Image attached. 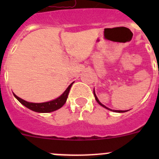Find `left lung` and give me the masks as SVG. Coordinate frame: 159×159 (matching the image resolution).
Segmentation results:
<instances>
[{
	"label": "left lung",
	"instance_id": "obj_1",
	"mask_svg": "<svg viewBox=\"0 0 159 159\" xmlns=\"http://www.w3.org/2000/svg\"><path fill=\"white\" fill-rule=\"evenodd\" d=\"M93 92H94V95H95V100L97 101V102H98V103H99V105H101V106H102V107H105V108H106V109H107V110L112 111H114V112H119V113H121V112H126V111H117V110H111V109H110V108L107 107L106 106H104V105L102 104V103H101V102H99V99H98V98H97L96 95H95V90H94V91H93Z\"/></svg>",
	"mask_w": 159,
	"mask_h": 159
}]
</instances>
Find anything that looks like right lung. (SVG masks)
Segmentation results:
<instances>
[{
  "label": "right lung",
  "mask_w": 159,
  "mask_h": 159,
  "mask_svg": "<svg viewBox=\"0 0 159 159\" xmlns=\"http://www.w3.org/2000/svg\"><path fill=\"white\" fill-rule=\"evenodd\" d=\"M74 82L71 83L70 84L68 88L65 90V92L62 94V95L59 96L57 99H53V100L48 101V102H27V101L24 100V99H20V97L16 95L13 93L14 96L19 101L21 104L24 106L26 107L27 108L30 109V110L33 111L39 112V113H48V112H52L54 111H57L60 109V107H62L64 104L66 102L67 99V95L69 93V91L71 89L72 84Z\"/></svg>",
  "instance_id": "right-lung-1"
}]
</instances>
